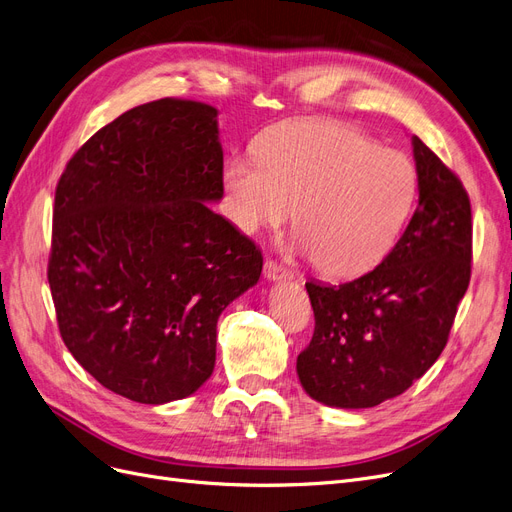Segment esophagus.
Returning <instances> with one entry per match:
<instances>
[{
    "instance_id": "34e87169",
    "label": "esophagus",
    "mask_w": 512,
    "mask_h": 512,
    "mask_svg": "<svg viewBox=\"0 0 512 512\" xmlns=\"http://www.w3.org/2000/svg\"><path fill=\"white\" fill-rule=\"evenodd\" d=\"M263 274H266L268 280H291L293 272L287 270L282 263H276L272 259L266 261V266H263Z\"/></svg>"
}]
</instances>
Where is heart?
Listing matches in <instances>:
<instances>
[{
  "mask_svg": "<svg viewBox=\"0 0 512 512\" xmlns=\"http://www.w3.org/2000/svg\"><path fill=\"white\" fill-rule=\"evenodd\" d=\"M227 215L244 234L285 223L318 272L363 274L392 249L411 211L418 175L403 151L348 124L289 120L268 128L255 158L223 166Z\"/></svg>",
  "mask_w": 512,
  "mask_h": 512,
  "instance_id": "obj_1",
  "label": "heart"
}]
</instances>
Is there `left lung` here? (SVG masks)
Masks as SVG:
<instances>
[{
    "label": "left lung",
    "mask_w": 512,
    "mask_h": 512,
    "mask_svg": "<svg viewBox=\"0 0 512 512\" xmlns=\"http://www.w3.org/2000/svg\"><path fill=\"white\" fill-rule=\"evenodd\" d=\"M411 145L420 198L394 249L342 285L306 282L316 325L297 375L329 407H375L420 380L441 356L468 289V194L422 139Z\"/></svg>",
    "instance_id": "8db88e82"
}]
</instances>
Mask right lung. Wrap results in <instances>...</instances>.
Returning a JSON list of instances; mask_svg holds the SVG:
<instances>
[{"label": "right lung", "mask_w": 512, "mask_h": 512, "mask_svg": "<svg viewBox=\"0 0 512 512\" xmlns=\"http://www.w3.org/2000/svg\"><path fill=\"white\" fill-rule=\"evenodd\" d=\"M221 198L217 109L198 101L132 107L67 162L48 282L65 346L107 390L162 405L211 377L217 320L263 266Z\"/></svg>", "instance_id": "add662e5"}]
</instances>
